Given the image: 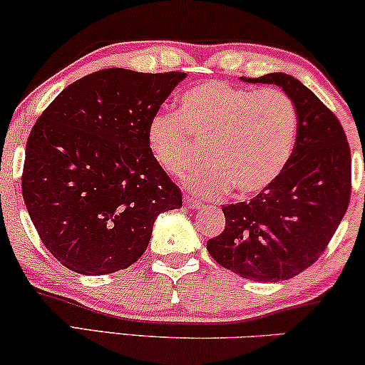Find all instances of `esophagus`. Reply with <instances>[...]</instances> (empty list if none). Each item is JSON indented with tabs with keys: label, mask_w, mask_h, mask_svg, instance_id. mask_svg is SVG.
Returning a JSON list of instances; mask_svg holds the SVG:
<instances>
[{
	"label": "esophagus",
	"mask_w": 365,
	"mask_h": 365,
	"mask_svg": "<svg viewBox=\"0 0 365 365\" xmlns=\"http://www.w3.org/2000/svg\"><path fill=\"white\" fill-rule=\"evenodd\" d=\"M184 206L189 207V209H199V207H201V201H199L197 197L189 196V194H186V196H184Z\"/></svg>",
	"instance_id": "1"
}]
</instances>
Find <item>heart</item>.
Instances as JSON below:
<instances>
[{
  "label": "heart",
  "mask_w": 365,
  "mask_h": 365,
  "mask_svg": "<svg viewBox=\"0 0 365 365\" xmlns=\"http://www.w3.org/2000/svg\"><path fill=\"white\" fill-rule=\"evenodd\" d=\"M296 136L297 113L286 93L224 81L187 89L179 99V116L159 111L146 128L153 159L178 178L197 161L206 143L207 163L186 181L204 196H221L232 187L249 197L267 189L287 166Z\"/></svg>",
  "instance_id": "heart-1"
}]
</instances>
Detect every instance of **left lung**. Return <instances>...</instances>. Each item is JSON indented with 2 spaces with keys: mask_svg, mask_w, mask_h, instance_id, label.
<instances>
[{
  "mask_svg": "<svg viewBox=\"0 0 365 365\" xmlns=\"http://www.w3.org/2000/svg\"><path fill=\"white\" fill-rule=\"evenodd\" d=\"M276 84L297 113L292 156L276 181L249 202L222 207L226 227L207 241L211 257L241 277L286 281L326 251L351 197V149L334 113L284 73L241 78Z\"/></svg>",
  "mask_w": 365,
  "mask_h": 365,
  "instance_id": "obj_1",
  "label": "left lung"
}]
</instances>
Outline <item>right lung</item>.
I'll use <instances>...</instances> for the list:
<instances>
[{
	"instance_id": "obj_1",
	"label": "right lung",
	"mask_w": 365,
	"mask_h": 365,
	"mask_svg": "<svg viewBox=\"0 0 365 365\" xmlns=\"http://www.w3.org/2000/svg\"><path fill=\"white\" fill-rule=\"evenodd\" d=\"M186 73L109 68L54 98L29 133L21 189L49 252L84 276L126 269L182 196L146 143L148 121Z\"/></svg>"
}]
</instances>
